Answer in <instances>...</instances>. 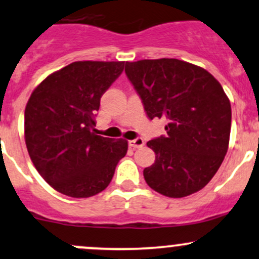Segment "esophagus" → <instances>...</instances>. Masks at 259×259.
<instances>
[{
  "label": "esophagus",
  "instance_id": "obj_1",
  "mask_svg": "<svg viewBox=\"0 0 259 259\" xmlns=\"http://www.w3.org/2000/svg\"><path fill=\"white\" fill-rule=\"evenodd\" d=\"M144 145H145V141L143 138H136L134 140L129 141V146L132 147V149H140V147H143Z\"/></svg>",
  "mask_w": 259,
  "mask_h": 259
}]
</instances>
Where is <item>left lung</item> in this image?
I'll return each mask as SVG.
<instances>
[{
  "label": "left lung",
  "mask_w": 259,
  "mask_h": 259,
  "mask_svg": "<svg viewBox=\"0 0 259 259\" xmlns=\"http://www.w3.org/2000/svg\"><path fill=\"white\" fill-rule=\"evenodd\" d=\"M125 73L147 116L167 120V135L147 143L156 160L144 169L146 183L169 198L204 188L229 147L231 104L221 84L206 70L178 59L126 62Z\"/></svg>",
  "instance_id": "obj_1"
}]
</instances>
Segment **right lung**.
Masks as SVG:
<instances>
[{"instance_id":"add662e5","label":"right lung","mask_w":259,"mask_h":259,"mask_svg":"<svg viewBox=\"0 0 259 259\" xmlns=\"http://www.w3.org/2000/svg\"><path fill=\"white\" fill-rule=\"evenodd\" d=\"M124 61H76L48 76L24 112L25 145L36 171L67 197L88 198L108 187L127 141L96 135L103 93Z\"/></svg>"}]
</instances>
